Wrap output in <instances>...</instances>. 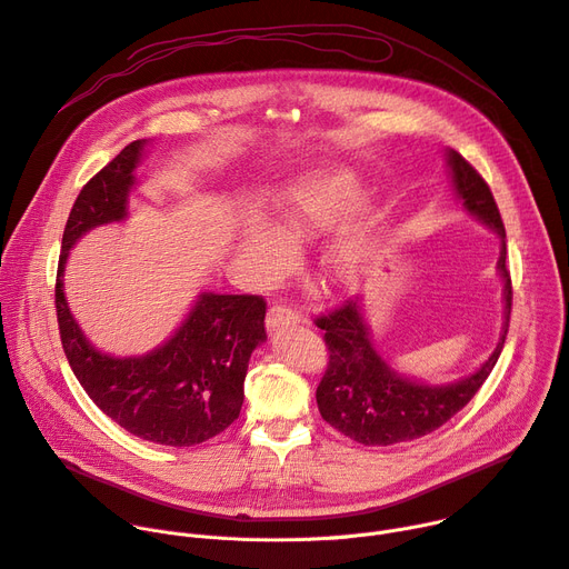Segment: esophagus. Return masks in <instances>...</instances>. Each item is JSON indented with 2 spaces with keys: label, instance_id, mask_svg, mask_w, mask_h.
<instances>
[{
  "label": "esophagus",
  "instance_id": "1",
  "mask_svg": "<svg viewBox=\"0 0 569 569\" xmlns=\"http://www.w3.org/2000/svg\"><path fill=\"white\" fill-rule=\"evenodd\" d=\"M299 320H301L299 313L292 311V308H290L288 303H272L270 311H268L266 325H268V331L274 333V331H279V329H283V327L297 325Z\"/></svg>",
  "mask_w": 569,
  "mask_h": 569
}]
</instances>
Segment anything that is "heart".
<instances>
[{
  "instance_id": "heart-1",
  "label": "heart",
  "mask_w": 569,
  "mask_h": 569,
  "mask_svg": "<svg viewBox=\"0 0 569 569\" xmlns=\"http://www.w3.org/2000/svg\"><path fill=\"white\" fill-rule=\"evenodd\" d=\"M363 197V186L351 170H322L308 174L286 188L272 216V231L286 242L311 240L331 229ZM368 231L363 227L345 229L327 253V270L338 281L353 279L366 261ZM238 256L261 274L283 268L286 253L261 227H249L240 236Z\"/></svg>"
}]
</instances>
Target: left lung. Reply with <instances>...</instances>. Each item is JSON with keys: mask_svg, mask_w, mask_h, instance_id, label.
<instances>
[{"mask_svg": "<svg viewBox=\"0 0 569 569\" xmlns=\"http://www.w3.org/2000/svg\"><path fill=\"white\" fill-rule=\"evenodd\" d=\"M447 166L456 194L468 213L495 229L501 238L497 261L506 301L501 340L475 375L447 386H425L399 377L377 353L360 313V299H349L336 311L316 318L329 349L327 372L316 392L320 416L342 436L366 447H388L440 429L479 392L503 349L512 306L510 272L506 268V229L483 177L453 149H447Z\"/></svg>", "mask_w": 569, "mask_h": 569, "instance_id": "8db88e82", "label": "left lung"}]
</instances>
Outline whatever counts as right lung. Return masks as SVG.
Listing matches in <instances>:
<instances>
[{
  "label": "right lung",
  "mask_w": 569,
  "mask_h": 569,
  "mask_svg": "<svg viewBox=\"0 0 569 569\" xmlns=\"http://www.w3.org/2000/svg\"><path fill=\"white\" fill-rule=\"evenodd\" d=\"M147 140H133L79 192L61 244L57 318L68 363L99 410L129 433L166 447H192L240 416L251 351L266 336L261 295L201 292L174 336L144 356L94 349L74 322L63 292L68 253L94 227L127 218L133 170Z\"/></svg>",
  "instance_id": "obj_1"
}]
</instances>
